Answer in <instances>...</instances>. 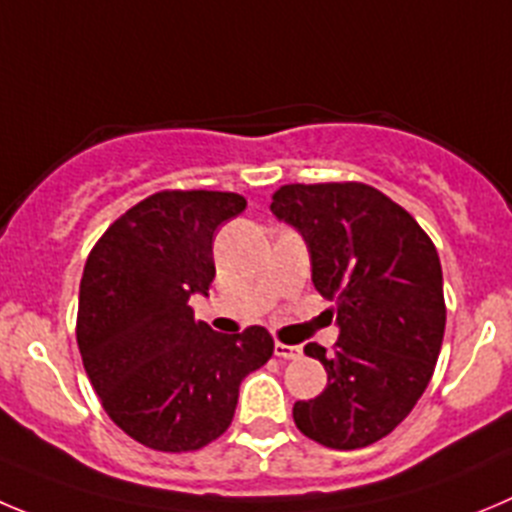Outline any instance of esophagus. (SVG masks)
Segmentation results:
<instances>
[{
	"label": "esophagus",
	"mask_w": 512,
	"mask_h": 512,
	"mask_svg": "<svg viewBox=\"0 0 512 512\" xmlns=\"http://www.w3.org/2000/svg\"><path fill=\"white\" fill-rule=\"evenodd\" d=\"M275 356L285 358V361H295V358L303 356V348L300 346H290V343H275Z\"/></svg>",
	"instance_id": "1"
}]
</instances>
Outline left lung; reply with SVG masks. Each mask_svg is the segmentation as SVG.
Masks as SVG:
<instances>
[{"label":"left lung","instance_id":"1","mask_svg":"<svg viewBox=\"0 0 512 512\" xmlns=\"http://www.w3.org/2000/svg\"><path fill=\"white\" fill-rule=\"evenodd\" d=\"M272 214L308 242L313 285L333 300V353L321 396L295 401V427L331 450H358L394 432L434 374L444 338L442 265L417 219L361 181L285 184Z\"/></svg>","mask_w":512,"mask_h":512}]
</instances>
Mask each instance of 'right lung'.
<instances>
[{
  "instance_id": "1",
  "label": "right lung",
  "mask_w": 512,
  "mask_h": 512,
  "mask_svg": "<svg viewBox=\"0 0 512 512\" xmlns=\"http://www.w3.org/2000/svg\"><path fill=\"white\" fill-rule=\"evenodd\" d=\"M247 207L234 191H156L105 229L80 280L85 374L105 414L156 452H194L232 424L240 384L272 356L262 326L214 333L189 298L214 280L212 242Z\"/></svg>"
}]
</instances>
